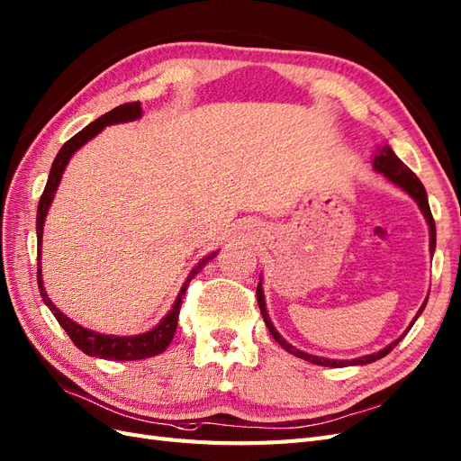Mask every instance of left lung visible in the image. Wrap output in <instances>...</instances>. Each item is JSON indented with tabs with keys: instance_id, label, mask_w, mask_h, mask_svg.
<instances>
[{
	"instance_id": "left-lung-1",
	"label": "left lung",
	"mask_w": 461,
	"mask_h": 461,
	"mask_svg": "<svg viewBox=\"0 0 461 461\" xmlns=\"http://www.w3.org/2000/svg\"><path fill=\"white\" fill-rule=\"evenodd\" d=\"M373 169H375L376 173H381V175L388 180V183H393L394 186H398L400 190L406 192L408 196H410V198H413V202H415L417 205H420L421 213H423V217H425V221H427V225H429V240H430V242H429V246H430V254H435V248H437V227H435V219H432V213H430L429 200H427V192H425V186L421 185V180L417 178V175H415L413 171H410L408 167L403 165V163L398 159V156H396V153L393 151V148H390L388 144L376 148L375 156H373ZM261 281H263V278H261ZM261 281H259V285H258V303H259V310H261V315H263L265 325H267V329H269V332H271V337H273L278 344H281L288 354L296 356V357H302V359H305V361H310V364H315V366H325V367L367 366V364H373V361H376V359L384 357L390 350H394L396 344H398V342H400V340H402L403 337H406V334L410 332V329L413 327V323L417 321V317H420V315L423 313L425 305H427V300H429V296H427V298H425V302L421 303L420 312H417V313H415V317L411 319L410 327H408L406 330H403L394 342H390L388 346H384L383 350L375 352V354H369V356H361V357H356V359H329V357H321V356H313V354H308V352H302V350H298V348H294L292 344H288V342L281 337V332H278V330L275 329V325L271 323V319H269L267 305H265V294H263Z\"/></svg>"
}]
</instances>
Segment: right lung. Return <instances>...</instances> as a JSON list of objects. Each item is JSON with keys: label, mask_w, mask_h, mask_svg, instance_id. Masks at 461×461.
<instances>
[{"label": "right lung", "mask_w": 461, "mask_h": 461, "mask_svg": "<svg viewBox=\"0 0 461 461\" xmlns=\"http://www.w3.org/2000/svg\"><path fill=\"white\" fill-rule=\"evenodd\" d=\"M142 117V107L140 102H132V104H124L119 105L115 109H111L109 113L102 115L100 119H95L94 122H90L88 127L82 129L80 132H77L71 140H67L63 144V148L59 149L58 156H55L51 169H50V176L48 183L44 188V194H41L40 203H38V215H36V236H38V288L41 300L50 308V312L53 313V317L58 319V323L65 329V332L71 337V340L75 342V346L78 350H82L85 354L92 356V357H102V359H113V361H132V359H146L151 356H158L161 352L167 350V346L171 344L175 332H176V323H178V313H180V305H183V296L190 285V281L196 276L205 265L212 261L217 252L207 254L202 261H198L196 267H194L185 285L180 286L178 296L173 303V308L167 312V315L159 321V323L142 332V334H132V337H117V334H104V332H95L90 329H85L82 325L75 323L71 317H67L65 313H61V310H58V305H53V302L50 300L48 292L44 288V278H41V234H44V225H46V217L50 212V205L55 198V192L59 188V183L63 178V173L67 169L68 161L75 156V153L88 144L92 138H95L109 124H121V122H131Z\"/></svg>", "instance_id": "1"}]
</instances>
